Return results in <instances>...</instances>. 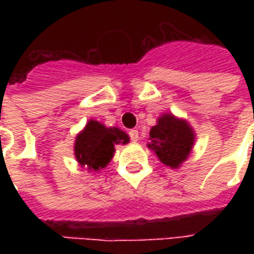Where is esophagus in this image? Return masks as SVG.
<instances>
[{"label":"esophagus","instance_id":"esophagus-1","mask_svg":"<svg viewBox=\"0 0 254 254\" xmlns=\"http://www.w3.org/2000/svg\"><path fill=\"white\" fill-rule=\"evenodd\" d=\"M129 135H130V139L133 141V142L138 141L139 134H138V130H137V129H131V130L129 131Z\"/></svg>","mask_w":254,"mask_h":254}]
</instances>
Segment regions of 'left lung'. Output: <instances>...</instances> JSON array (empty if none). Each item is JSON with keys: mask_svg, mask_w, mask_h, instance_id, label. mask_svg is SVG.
Instances as JSON below:
<instances>
[{"mask_svg": "<svg viewBox=\"0 0 254 254\" xmlns=\"http://www.w3.org/2000/svg\"><path fill=\"white\" fill-rule=\"evenodd\" d=\"M149 139L147 147L154 151L159 161L171 169H178L192 150L195 133L186 120L165 113L150 129Z\"/></svg>", "mask_w": 254, "mask_h": 254, "instance_id": "8db88e82", "label": "left lung"}]
</instances>
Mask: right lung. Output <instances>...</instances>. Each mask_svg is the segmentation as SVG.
<instances>
[{
    "mask_svg": "<svg viewBox=\"0 0 254 254\" xmlns=\"http://www.w3.org/2000/svg\"><path fill=\"white\" fill-rule=\"evenodd\" d=\"M129 142V135L119 127H107L89 120L75 139V157L79 165L91 171H99L111 162L115 145Z\"/></svg>",
    "mask_w": 254,
    "mask_h": 254,
    "instance_id": "obj_1",
    "label": "right lung"
}]
</instances>
